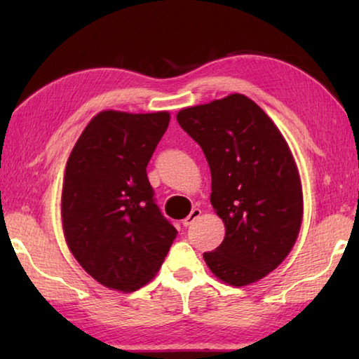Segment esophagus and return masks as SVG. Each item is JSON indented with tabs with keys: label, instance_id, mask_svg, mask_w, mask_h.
<instances>
[{
	"label": "esophagus",
	"instance_id": "1",
	"mask_svg": "<svg viewBox=\"0 0 359 359\" xmlns=\"http://www.w3.org/2000/svg\"><path fill=\"white\" fill-rule=\"evenodd\" d=\"M201 209H198V208H194L191 212H190V215H188L187 218H184V220H182V224H184V226H190V224H193L194 222L198 220L199 217H201Z\"/></svg>",
	"mask_w": 359,
	"mask_h": 359
}]
</instances>
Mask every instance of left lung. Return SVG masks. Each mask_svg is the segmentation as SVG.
<instances>
[{
    "instance_id": "obj_1",
    "label": "left lung",
    "mask_w": 359,
    "mask_h": 359,
    "mask_svg": "<svg viewBox=\"0 0 359 359\" xmlns=\"http://www.w3.org/2000/svg\"><path fill=\"white\" fill-rule=\"evenodd\" d=\"M210 168V203L224 239L204 261L217 278L245 287L288 257L299 234V171L280 130L257 102L233 93L177 112Z\"/></svg>"
}]
</instances>
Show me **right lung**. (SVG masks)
<instances>
[{"instance_id": "right-lung-1", "label": "right lung", "mask_w": 359, "mask_h": 359, "mask_svg": "<svg viewBox=\"0 0 359 359\" xmlns=\"http://www.w3.org/2000/svg\"><path fill=\"white\" fill-rule=\"evenodd\" d=\"M169 120L166 111H102L66 163V244L87 274L111 290L131 293L147 285L177 236L156 208L145 171Z\"/></svg>"}]
</instances>
